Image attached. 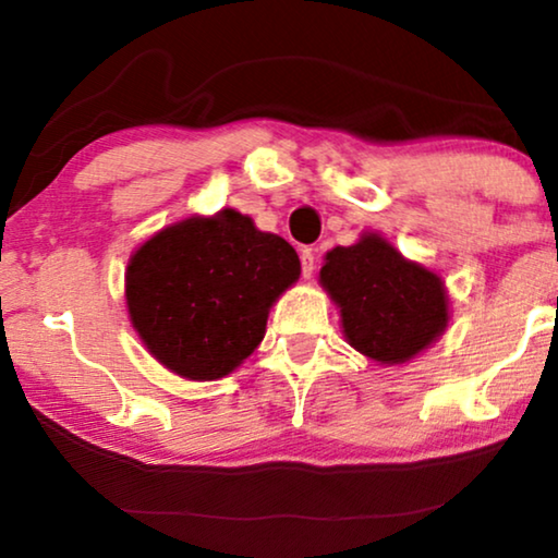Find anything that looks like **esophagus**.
<instances>
[{
  "instance_id": "esophagus-1",
  "label": "esophagus",
  "mask_w": 558,
  "mask_h": 558,
  "mask_svg": "<svg viewBox=\"0 0 558 558\" xmlns=\"http://www.w3.org/2000/svg\"><path fill=\"white\" fill-rule=\"evenodd\" d=\"M300 262H302V274H304V277H312V274H315V251H312V248H302L300 251Z\"/></svg>"
}]
</instances>
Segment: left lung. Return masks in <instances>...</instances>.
Wrapping results in <instances>:
<instances>
[{
  "mask_svg": "<svg viewBox=\"0 0 558 558\" xmlns=\"http://www.w3.org/2000/svg\"><path fill=\"white\" fill-rule=\"evenodd\" d=\"M319 281L340 307L350 345L373 361L407 363L447 327L441 279L376 233L332 248Z\"/></svg>",
  "mask_w": 558,
  "mask_h": 558,
  "instance_id": "8db88e82",
  "label": "left lung"
}]
</instances>
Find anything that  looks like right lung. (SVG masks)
<instances>
[{"instance_id":"add662e5","label":"right lung","mask_w":558,"mask_h":558,"mask_svg":"<svg viewBox=\"0 0 558 558\" xmlns=\"http://www.w3.org/2000/svg\"><path fill=\"white\" fill-rule=\"evenodd\" d=\"M296 277V251L239 210L187 218L151 235L129 262V317L172 373L216 380L254 353L269 307Z\"/></svg>"}]
</instances>
